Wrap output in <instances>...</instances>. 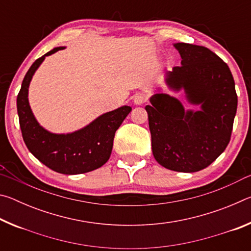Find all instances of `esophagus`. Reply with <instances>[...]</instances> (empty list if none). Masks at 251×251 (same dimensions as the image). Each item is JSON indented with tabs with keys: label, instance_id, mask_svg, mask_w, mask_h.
<instances>
[{
	"label": "esophagus",
	"instance_id": "obj_1",
	"mask_svg": "<svg viewBox=\"0 0 251 251\" xmlns=\"http://www.w3.org/2000/svg\"><path fill=\"white\" fill-rule=\"evenodd\" d=\"M147 101V96L145 94H137L134 97V103L136 105H142Z\"/></svg>",
	"mask_w": 251,
	"mask_h": 251
}]
</instances>
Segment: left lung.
<instances>
[{"instance_id": "obj_1", "label": "left lung", "mask_w": 251, "mask_h": 251, "mask_svg": "<svg viewBox=\"0 0 251 251\" xmlns=\"http://www.w3.org/2000/svg\"><path fill=\"white\" fill-rule=\"evenodd\" d=\"M181 65L168 72L166 83L184 88L187 100L201 104L185 112L180 101L155 94L146 106L155 159L171 171L195 173L209 166L230 142L237 112L235 80L228 65L203 46L176 43Z\"/></svg>"}]
</instances>
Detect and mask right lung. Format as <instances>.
Returning a JSON list of instances; mask_svg holds the SVG:
<instances>
[{"label": "right lung", "mask_w": 251, "mask_h": 251, "mask_svg": "<svg viewBox=\"0 0 251 251\" xmlns=\"http://www.w3.org/2000/svg\"><path fill=\"white\" fill-rule=\"evenodd\" d=\"M63 49L55 48L33 63L23 79L16 104L21 131L28 151L52 171L76 175L95 171L109 159L114 136L131 107L122 106L103 114L90 125L72 134H52L40 126L28 105V85L45 56Z\"/></svg>", "instance_id": "add662e5"}]
</instances>
